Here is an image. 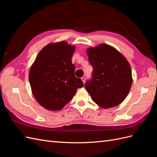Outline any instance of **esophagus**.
I'll use <instances>...</instances> for the list:
<instances>
[{"label": "esophagus", "mask_w": 157, "mask_h": 157, "mask_svg": "<svg viewBox=\"0 0 157 157\" xmlns=\"http://www.w3.org/2000/svg\"><path fill=\"white\" fill-rule=\"evenodd\" d=\"M81 80H82V82H83V83L84 84V83H85V81H86V78H85L84 77H82L81 78Z\"/></svg>", "instance_id": "esophagus-1"}]
</instances>
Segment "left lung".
<instances>
[{"instance_id": "left-lung-1", "label": "left lung", "mask_w": 157, "mask_h": 157, "mask_svg": "<svg viewBox=\"0 0 157 157\" xmlns=\"http://www.w3.org/2000/svg\"><path fill=\"white\" fill-rule=\"evenodd\" d=\"M87 54L93 71L85 88L92 100L104 109L119 105L132 86L129 63L117 50L106 44L88 48Z\"/></svg>"}]
</instances>
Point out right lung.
I'll use <instances>...</instances> for the list:
<instances>
[{"instance_id":"add662e5","label":"right lung","mask_w":157,"mask_h":157,"mask_svg":"<svg viewBox=\"0 0 157 157\" xmlns=\"http://www.w3.org/2000/svg\"><path fill=\"white\" fill-rule=\"evenodd\" d=\"M74 46L65 41L49 44L37 55L30 69L32 93L40 105L50 111H59L69 102L77 90L84 86L75 75L72 63Z\"/></svg>"}]
</instances>
